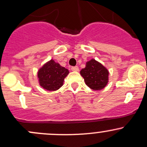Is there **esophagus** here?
I'll use <instances>...</instances> for the list:
<instances>
[{
    "mask_svg": "<svg viewBox=\"0 0 147 147\" xmlns=\"http://www.w3.org/2000/svg\"><path fill=\"white\" fill-rule=\"evenodd\" d=\"M71 70H72V71L77 72V71H79V67H77V66H74V67H71Z\"/></svg>",
    "mask_w": 147,
    "mask_h": 147,
    "instance_id": "esophagus-1",
    "label": "esophagus"
}]
</instances>
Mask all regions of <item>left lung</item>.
Listing matches in <instances>:
<instances>
[{"instance_id": "obj_1", "label": "left lung", "mask_w": 147, "mask_h": 147, "mask_svg": "<svg viewBox=\"0 0 147 147\" xmlns=\"http://www.w3.org/2000/svg\"><path fill=\"white\" fill-rule=\"evenodd\" d=\"M80 74L87 86L96 91L104 88L109 80V71L95 59L86 62V67L82 69Z\"/></svg>"}]
</instances>
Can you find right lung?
<instances>
[{
    "label": "right lung",
    "instance_id": "right-lung-1",
    "mask_svg": "<svg viewBox=\"0 0 147 147\" xmlns=\"http://www.w3.org/2000/svg\"><path fill=\"white\" fill-rule=\"evenodd\" d=\"M68 74L67 69L51 59L39 69L38 77L40 86L51 91H56L63 86L64 79Z\"/></svg>",
    "mask_w": 147,
    "mask_h": 147
}]
</instances>
